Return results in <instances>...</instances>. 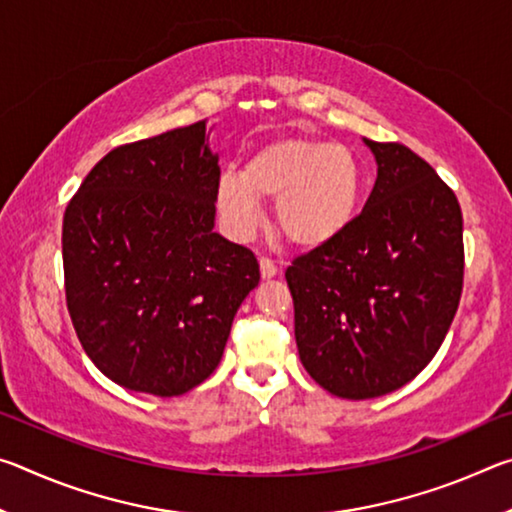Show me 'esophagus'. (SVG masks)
Wrapping results in <instances>:
<instances>
[{
  "instance_id": "obj_1",
  "label": "esophagus",
  "mask_w": 512,
  "mask_h": 512,
  "mask_svg": "<svg viewBox=\"0 0 512 512\" xmlns=\"http://www.w3.org/2000/svg\"><path fill=\"white\" fill-rule=\"evenodd\" d=\"M259 271H262V277H264V280H268V277L277 275V266H275L273 259H268V257H259Z\"/></svg>"
}]
</instances>
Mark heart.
Instances as JSON below:
<instances>
[{
    "mask_svg": "<svg viewBox=\"0 0 512 512\" xmlns=\"http://www.w3.org/2000/svg\"><path fill=\"white\" fill-rule=\"evenodd\" d=\"M361 192V164L350 149L293 135L259 146L241 173L225 171L216 207L230 235L248 239L259 225V201H275L280 237L298 250H318L348 232Z\"/></svg>",
    "mask_w": 512,
    "mask_h": 512,
    "instance_id": "b5f03b06",
    "label": "heart"
}]
</instances>
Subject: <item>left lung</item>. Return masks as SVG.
I'll return each instance as SVG.
<instances>
[{"label": "left lung", "instance_id": "8db88e82", "mask_svg": "<svg viewBox=\"0 0 512 512\" xmlns=\"http://www.w3.org/2000/svg\"><path fill=\"white\" fill-rule=\"evenodd\" d=\"M377 180L341 239L287 268L305 370L332 395L370 400L422 372L463 291L456 194L409 146L372 142Z\"/></svg>", "mask_w": 512, "mask_h": 512}]
</instances>
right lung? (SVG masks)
<instances>
[{"label":"right lung","instance_id":"obj_1","mask_svg":"<svg viewBox=\"0 0 512 512\" xmlns=\"http://www.w3.org/2000/svg\"><path fill=\"white\" fill-rule=\"evenodd\" d=\"M219 155L205 121L112 149L63 219L65 298L103 375L173 397L212 375L259 282L248 250L214 232Z\"/></svg>","mask_w":512,"mask_h":512}]
</instances>
